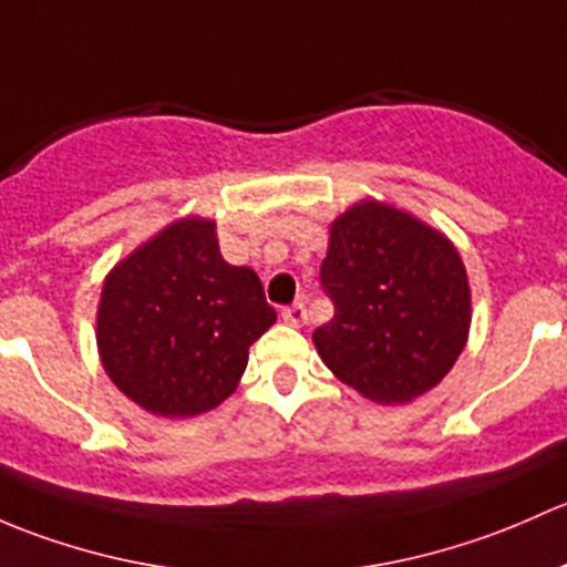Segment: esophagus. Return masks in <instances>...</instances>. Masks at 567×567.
<instances>
[{
    "label": "esophagus",
    "mask_w": 567,
    "mask_h": 567,
    "mask_svg": "<svg viewBox=\"0 0 567 567\" xmlns=\"http://www.w3.org/2000/svg\"><path fill=\"white\" fill-rule=\"evenodd\" d=\"M281 317H284L286 324L302 327V324H306V319H308V311H306V306H302V302H291L289 308H284Z\"/></svg>",
    "instance_id": "34e87169"
}]
</instances>
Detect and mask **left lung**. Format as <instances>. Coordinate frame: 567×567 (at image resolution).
<instances>
[{
    "label": "left lung",
    "mask_w": 567,
    "mask_h": 567,
    "mask_svg": "<svg viewBox=\"0 0 567 567\" xmlns=\"http://www.w3.org/2000/svg\"><path fill=\"white\" fill-rule=\"evenodd\" d=\"M336 313L313 330L319 358L377 404H404L442 382L466 343L470 284L442 231L382 202L330 226L319 270Z\"/></svg>",
    "instance_id": "8db88e82"
}]
</instances>
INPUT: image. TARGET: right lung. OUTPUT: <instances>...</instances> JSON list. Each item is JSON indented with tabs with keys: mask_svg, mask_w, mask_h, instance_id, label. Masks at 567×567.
Listing matches in <instances>:
<instances>
[{
	"mask_svg": "<svg viewBox=\"0 0 567 567\" xmlns=\"http://www.w3.org/2000/svg\"><path fill=\"white\" fill-rule=\"evenodd\" d=\"M272 322L259 276L220 256L213 220L183 218L109 272L97 352L142 410L194 417L235 393L248 347Z\"/></svg>",
	"mask_w": 567,
	"mask_h": 567,
	"instance_id": "add662e5",
	"label": "right lung"
}]
</instances>
